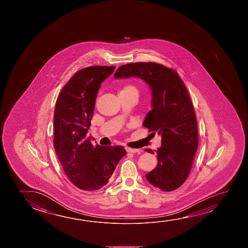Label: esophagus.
<instances>
[{"label":"esophagus","mask_w":248,"mask_h":248,"mask_svg":"<svg viewBox=\"0 0 248 248\" xmlns=\"http://www.w3.org/2000/svg\"><path fill=\"white\" fill-rule=\"evenodd\" d=\"M125 150L127 152H130V153H139L140 152V150H138V149H132L129 147H126Z\"/></svg>","instance_id":"obj_1"}]
</instances>
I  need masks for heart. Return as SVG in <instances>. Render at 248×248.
I'll return each mask as SVG.
<instances>
[{
    "label": "heart",
    "instance_id": "1",
    "mask_svg": "<svg viewBox=\"0 0 248 248\" xmlns=\"http://www.w3.org/2000/svg\"><path fill=\"white\" fill-rule=\"evenodd\" d=\"M120 93H135L138 95V90L135 85H126L123 87L122 90L119 92V94Z\"/></svg>",
    "mask_w": 248,
    "mask_h": 248
}]
</instances>
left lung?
<instances>
[{
    "instance_id": "obj_1",
    "label": "left lung",
    "mask_w": 248,
    "mask_h": 248,
    "mask_svg": "<svg viewBox=\"0 0 248 248\" xmlns=\"http://www.w3.org/2000/svg\"><path fill=\"white\" fill-rule=\"evenodd\" d=\"M138 77L150 85L152 110L142 125L162 137L156 150L158 163L147 181L165 192L182 186L190 173L198 148V127L189 94L178 73L154 62L123 65L115 78ZM145 151L154 154L150 149Z\"/></svg>"
}]
</instances>
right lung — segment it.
Segmentation results:
<instances>
[{
	"mask_svg": "<svg viewBox=\"0 0 248 248\" xmlns=\"http://www.w3.org/2000/svg\"><path fill=\"white\" fill-rule=\"evenodd\" d=\"M115 66L78 71L61 90L55 105L53 146L67 177L76 187L98 190L106 185L126 150L120 145L93 146L86 136L102 82Z\"/></svg>",
	"mask_w": 248,
	"mask_h": 248,
	"instance_id": "1",
	"label": "right lung"
}]
</instances>
